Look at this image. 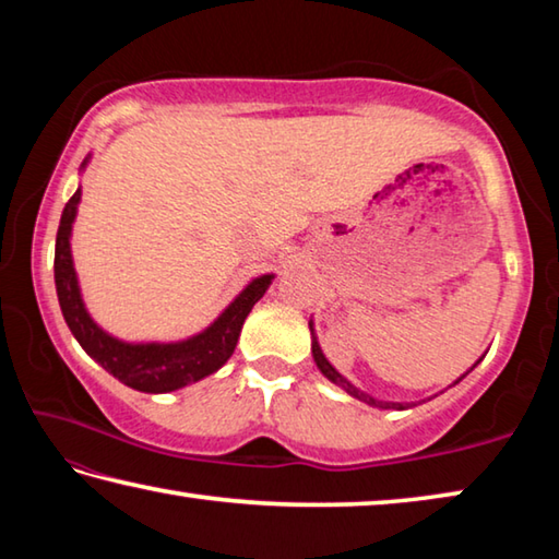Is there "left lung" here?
I'll use <instances>...</instances> for the list:
<instances>
[{
	"mask_svg": "<svg viewBox=\"0 0 559 559\" xmlns=\"http://www.w3.org/2000/svg\"><path fill=\"white\" fill-rule=\"evenodd\" d=\"M313 328V325H310ZM313 357H316V365L320 367V372H323L330 382H335V384H340L343 386V390L347 392V394H353V396H357V400H362V402H367V404H374V406H382V409H404L402 404H396V402H377V400H372V396H367V394H362L359 390H355L353 384H349L343 374H340L333 365L328 362L325 359V355H323V349H320V345L316 343L313 340Z\"/></svg>",
	"mask_w": 559,
	"mask_h": 559,
	"instance_id": "8db88e82",
	"label": "left lung"
}]
</instances>
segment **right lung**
I'll use <instances>...</instances> for the list:
<instances>
[{
  "mask_svg": "<svg viewBox=\"0 0 559 559\" xmlns=\"http://www.w3.org/2000/svg\"><path fill=\"white\" fill-rule=\"evenodd\" d=\"M86 165V163H83ZM81 202V189L63 206L59 234H56V257H53V278L56 293H59L61 313L66 325L71 328L73 337L81 347L100 362V367L118 377L122 384L140 392H173L187 386L202 377L212 374L231 357L246 316L257 306L259 298L271 286L273 276L253 278L241 290L224 313L204 330V333L185 340V343H150V345H128L110 337L108 333L93 323L81 300L79 281H75L73 261H71V224L75 219V206Z\"/></svg>",
  "mask_w": 559,
  "mask_h": 559,
  "instance_id": "1",
  "label": "right lung"
}]
</instances>
